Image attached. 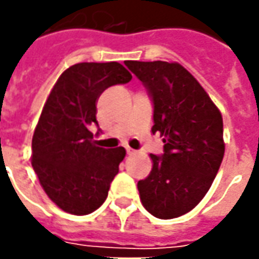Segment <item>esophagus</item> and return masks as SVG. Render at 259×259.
Returning a JSON list of instances; mask_svg holds the SVG:
<instances>
[{"label":"esophagus","mask_w":259,"mask_h":259,"mask_svg":"<svg viewBox=\"0 0 259 259\" xmlns=\"http://www.w3.org/2000/svg\"><path fill=\"white\" fill-rule=\"evenodd\" d=\"M134 152H135V151H134L133 148H130V147H126V154H128V155H133Z\"/></svg>","instance_id":"obj_1"}]
</instances>
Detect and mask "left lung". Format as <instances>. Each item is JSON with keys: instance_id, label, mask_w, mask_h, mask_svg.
Wrapping results in <instances>:
<instances>
[{"instance_id": "8db88e82", "label": "left lung", "mask_w": 259, "mask_h": 259, "mask_svg": "<svg viewBox=\"0 0 259 259\" xmlns=\"http://www.w3.org/2000/svg\"><path fill=\"white\" fill-rule=\"evenodd\" d=\"M154 104L152 133L164 154H151L150 175L138 181L145 209L171 220L190 212L211 188L223 162V115L198 81L178 62L125 61Z\"/></svg>"}]
</instances>
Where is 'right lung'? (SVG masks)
<instances>
[{
    "mask_svg": "<svg viewBox=\"0 0 259 259\" xmlns=\"http://www.w3.org/2000/svg\"><path fill=\"white\" fill-rule=\"evenodd\" d=\"M131 78L119 62H79L61 74L48 95L32 137L31 164L62 211L91 214L107 199L125 150L97 147L90 130L98 125L100 95Z\"/></svg>",
    "mask_w": 259,
    "mask_h": 259,
    "instance_id": "add662e5",
    "label": "right lung"
}]
</instances>
